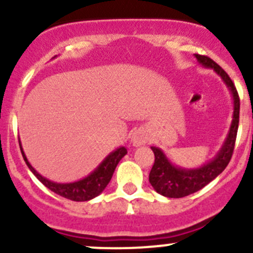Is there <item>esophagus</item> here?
<instances>
[{
  "instance_id": "obj_1",
  "label": "esophagus",
  "mask_w": 253,
  "mask_h": 253,
  "mask_svg": "<svg viewBox=\"0 0 253 253\" xmlns=\"http://www.w3.org/2000/svg\"><path fill=\"white\" fill-rule=\"evenodd\" d=\"M131 143L133 145H136V147H138V145H143L147 143V137H145L142 132L137 131L131 136Z\"/></svg>"
}]
</instances>
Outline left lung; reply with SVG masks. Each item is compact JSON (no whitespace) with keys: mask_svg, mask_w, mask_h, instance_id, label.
I'll use <instances>...</instances> for the list:
<instances>
[{"mask_svg":"<svg viewBox=\"0 0 253 253\" xmlns=\"http://www.w3.org/2000/svg\"><path fill=\"white\" fill-rule=\"evenodd\" d=\"M195 57L197 58L198 63L202 67L213 70L229 89L231 98H233V120H231L228 134L215 157L198 168L187 169V168L177 167L167 157V154L160 148L152 147V150L155 155V162L150 170L149 182L152 187L164 197H186L208 185L228 167L234 152V145H235L240 114V99L235 85L230 77L226 75L225 71L220 66L216 65L211 58L197 55V53H195Z\"/></svg>","mask_w":253,"mask_h":253,"instance_id":"left-lung-1","label":"left lung"}]
</instances>
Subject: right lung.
<instances>
[{
    "label": "right lung",
    "instance_id": "1",
    "mask_svg": "<svg viewBox=\"0 0 253 253\" xmlns=\"http://www.w3.org/2000/svg\"><path fill=\"white\" fill-rule=\"evenodd\" d=\"M55 57H57V56H55ZM19 147L23 158H24L25 164L28 165L30 171L37 176V178L42 183V185L46 186L48 190L55 192L56 195L67 198V200L76 201V202L90 201L93 200V198H95L96 196L100 195V193L105 190L108 183L110 182L112 174H114L119 162L127 154L126 147H119L117 149L112 150L110 154H109L108 157H106L105 159H104L103 162L90 172V174L86 175L85 177L81 178V180L78 181H75V182L62 183L51 181L48 180V178L44 177L42 175H40L39 172L32 167V164L28 162L27 155H25L24 150H23L22 142L20 141Z\"/></svg>",
    "mask_w": 253,
    "mask_h": 253
}]
</instances>
